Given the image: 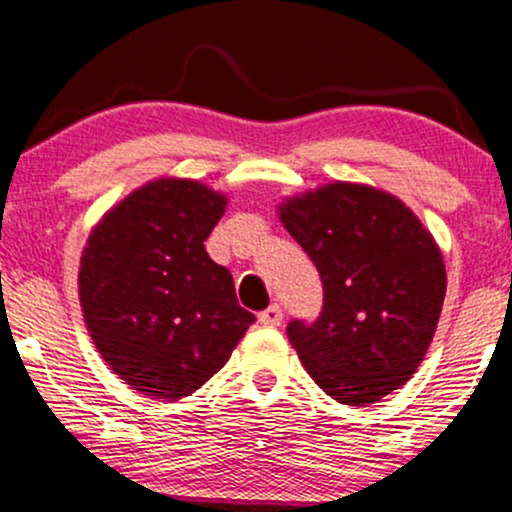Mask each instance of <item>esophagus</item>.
<instances>
[{
  "instance_id": "esophagus-1",
  "label": "esophagus",
  "mask_w": 512,
  "mask_h": 512,
  "mask_svg": "<svg viewBox=\"0 0 512 512\" xmlns=\"http://www.w3.org/2000/svg\"><path fill=\"white\" fill-rule=\"evenodd\" d=\"M284 313H282V306L279 303H272V306L265 308V311L260 313V323L262 325H269V328H274V325L282 323Z\"/></svg>"
}]
</instances>
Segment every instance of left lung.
<instances>
[{"label":"left lung","instance_id":"obj_1","mask_svg":"<svg viewBox=\"0 0 512 512\" xmlns=\"http://www.w3.org/2000/svg\"><path fill=\"white\" fill-rule=\"evenodd\" d=\"M316 265L323 308L286 335L303 367L345 406L376 403L411 379L445 301L440 247L396 196L335 182L279 206Z\"/></svg>","mask_w":512,"mask_h":512}]
</instances>
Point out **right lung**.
Here are the masks:
<instances>
[{
	"label": "right lung",
	"mask_w": 512,
	"mask_h": 512,
	"mask_svg": "<svg viewBox=\"0 0 512 512\" xmlns=\"http://www.w3.org/2000/svg\"><path fill=\"white\" fill-rule=\"evenodd\" d=\"M226 196L192 179H157L94 226L80 262V303L99 355L157 398L206 384L255 323L204 240Z\"/></svg>",
	"instance_id": "1"
}]
</instances>
